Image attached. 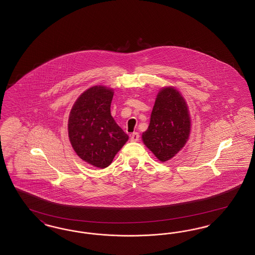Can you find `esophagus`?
<instances>
[{"label":"esophagus","mask_w":255,"mask_h":255,"mask_svg":"<svg viewBox=\"0 0 255 255\" xmlns=\"http://www.w3.org/2000/svg\"><path fill=\"white\" fill-rule=\"evenodd\" d=\"M131 140H132V141H138V140H139V133H132V134H131Z\"/></svg>","instance_id":"34e87169"}]
</instances>
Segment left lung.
Listing matches in <instances>:
<instances>
[{
    "instance_id": "8db88e82",
    "label": "left lung",
    "mask_w": 255,
    "mask_h": 255,
    "mask_svg": "<svg viewBox=\"0 0 255 255\" xmlns=\"http://www.w3.org/2000/svg\"><path fill=\"white\" fill-rule=\"evenodd\" d=\"M187 104L173 87L158 92L142 140L161 162L169 160L186 143L191 122Z\"/></svg>"
}]
</instances>
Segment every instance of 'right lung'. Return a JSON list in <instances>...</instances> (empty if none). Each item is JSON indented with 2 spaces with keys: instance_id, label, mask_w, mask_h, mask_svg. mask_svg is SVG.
<instances>
[{
  "instance_id": "obj_1",
  "label": "right lung",
  "mask_w": 255,
  "mask_h": 255,
  "mask_svg": "<svg viewBox=\"0 0 255 255\" xmlns=\"http://www.w3.org/2000/svg\"><path fill=\"white\" fill-rule=\"evenodd\" d=\"M113 97L112 89L94 86L76 99L69 117L73 150L79 158L98 168L109 166L129 138L111 116Z\"/></svg>"
}]
</instances>
